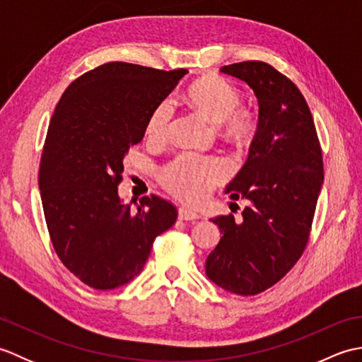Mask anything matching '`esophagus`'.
Returning <instances> with one entry per match:
<instances>
[{
  "label": "esophagus",
  "instance_id": "obj_1",
  "mask_svg": "<svg viewBox=\"0 0 362 362\" xmlns=\"http://www.w3.org/2000/svg\"><path fill=\"white\" fill-rule=\"evenodd\" d=\"M199 218H201V214L194 210L185 209V206H180L179 209V219H182V221H193V219H199Z\"/></svg>",
  "mask_w": 362,
  "mask_h": 362
}]
</instances>
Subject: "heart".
I'll list each match as a JSON object with an SVG mask.
<instances>
[{"label": "heart", "mask_w": 362, "mask_h": 362, "mask_svg": "<svg viewBox=\"0 0 362 362\" xmlns=\"http://www.w3.org/2000/svg\"><path fill=\"white\" fill-rule=\"evenodd\" d=\"M187 104L213 124H221V130L228 140L247 143L257 132V115L249 107H241V95L232 83L221 78H202L191 86L185 95ZM173 107L169 103L160 104L151 113L146 132L151 138H165ZM227 165L221 160L183 156L166 168L163 183L166 188L185 201L197 202L227 175Z\"/></svg>", "instance_id": "heart-1"}]
</instances>
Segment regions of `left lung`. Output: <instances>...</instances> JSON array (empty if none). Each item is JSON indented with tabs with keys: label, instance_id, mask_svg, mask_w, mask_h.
I'll return each instance as SVG.
<instances>
[{
	"label": "left lung",
	"instance_id": "left-lung-1",
	"mask_svg": "<svg viewBox=\"0 0 362 362\" xmlns=\"http://www.w3.org/2000/svg\"><path fill=\"white\" fill-rule=\"evenodd\" d=\"M221 73L253 90L258 127L247 160L226 187L232 201L247 205L238 222L233 214L210 219L222 236L205 259V274L228 292L255 296L280 281L303 253L324 163L310 107L294 82L257 60Z\"/></svg>",
	"mask_w": 362,
	"mask_h": 362
}]
</instances>
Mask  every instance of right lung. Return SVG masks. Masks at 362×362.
Returning a JSON list of instances; mask_svg holds the SVG:
<instances>
[{"instance_id":"add662e5","label":"right lung","mask_w":362,"mask_h":362,"mask_svg":"<svg viewBox=\"0 0 362 362\" xmlns=\"http://www.w3.org/2000/svg\"><path fill=\"white\" fill-rule=\"evenodd\" d=\"M187 73L110 62L70 83L54 110L38 171L45 219L60 261L90 288L132 281L177 219L153 194L132 210L118 185L151 113Z\"/></svg>"}]
</instances>
